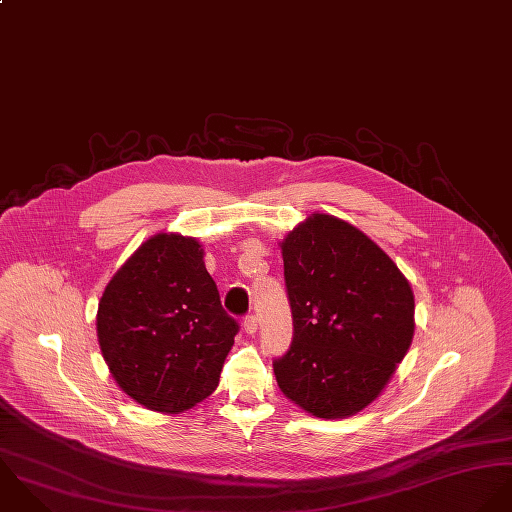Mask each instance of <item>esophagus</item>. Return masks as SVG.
<instances>
[{"instance_id":"obj_1","label":"esophagus","mask_w":512,"mask_h":512,"mask_svg":"<svg viewBox=\"0 0 512 512\" xmlns=\"http://www.w3.org/2000/svg\"><path fill=\"white\" fill-rule=\"evenodd\" d=\"M243 328H245V332H247L249 336H253V334L257 332V328H259L257 318H255V316H247V318H245V322H243Z\"/></svg>"}]
</instances>
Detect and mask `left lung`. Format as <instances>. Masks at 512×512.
<instances>
[{
	"label": "left lung",
	"instance_id": "8db88e82",
	"mask_svg": "<svg viewBox=\"0 0 512 512\" xmlns=\"http://www.w3.org/2000/svg\"><path fill=\"white\" fill-rule=\"evenodd\" d=\"M295 336L273 362L281 392L322 419L368 408L411 346L404 273L352 223L312 213L281 243Z\"/></svg>",
	"mask_w": 512,
	"mask_h": 512
}]
</instances>
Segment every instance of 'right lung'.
I'll return each mask as SVG.
<instances>
[{
	"label": "right lung",
	"mask_w": 512,
	"mask_h": 512,
	"mask_svg": "<svg viewBox=\"0 0 512 512\" xmlns=\"http://www.w3.org/2000/svg\"><path fill=\"white\" fill-rule=\"evenodd\" d=\"M237 322L223 310L196 237L156 233L104 287L97 336L118 388L144 408L180 413L217 388Z\"/></svg>",
	"instance_id": "add662e5"
}]
</instances>
